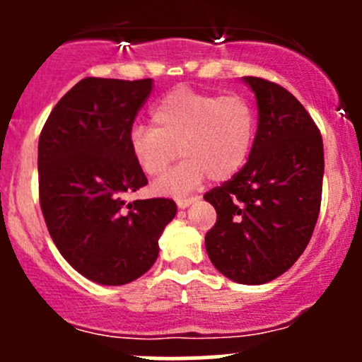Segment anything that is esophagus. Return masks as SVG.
Wrapping results in <instances>:
<instances>
[{"instance_id": "esophagus-1", "label": "esophagus", "mask_w": 362, "mask_h": 362, "mask_svg": "<svg viewBox=\"0 0 362 362\" xmlns=\"http://www.w3.org/2000/svg\"><path fill=\"white\" fill-rule=\"evenodd\" d=\"M194 202H196V198H178L177 204H178V208H182V210H184V208H187L189 204H192Z\"/></svg>"}]
</instances>
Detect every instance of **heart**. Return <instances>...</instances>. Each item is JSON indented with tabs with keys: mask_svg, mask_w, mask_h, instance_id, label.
<instances>
[{
	"mask_svg": "<svg viewBox=\"0 0 362 362\" xmlns=\"http://www.w3.org/2000/svg\"><path fill=\"white\" fill-rule=\"evenodd\" d=\"M254 136L255 113L245 98L180 87L156 103L152 126L131 129L129 151L148 177L163 175L180 152L184 160L156 180L154 191L184 196L208 175L228 180L238 173L249 159Z\"/></svg>",
	"mask_w": 362,
	"mask_h": 362,
	"instance_id": "b5f03b06",
	"label": "heart"
}]
</instances>
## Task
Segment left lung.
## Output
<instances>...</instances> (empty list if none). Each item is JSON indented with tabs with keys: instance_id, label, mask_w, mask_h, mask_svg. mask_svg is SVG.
<instances>
[{
	"instance_id": "left-lung-1",
	"label": "left lung",
	"mask_w": 362,
	"mask_h": 362,
	"mask_svg": "<svg viewBox=\"0 0 362 362\" xmlns=\"http://www.w3.org/2000/svg\"><path fill=\"white\" fill-rule=\"evenodd\" d=\"M257 101V133L245 166L204 199L217 222L204 236L211 264L259 286L286 273L315 229L324 177L320 131L279 83L243 76Z\"/></svg>"
}]
</instances>
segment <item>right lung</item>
Returning a JSON list of instances; mask_svg holds the SVG:
<instances>
[{"instance_id": "obj_1", "label": "right lung", "mask_w": 362, "mask_h": 362, "mask_svg": "<svg viewBox=\"0 0 362 362\" xmlns=\"http://www.w3.org/2000/svg\"><path fill=\"white\" fill-rule=\"evenodd\" d=\"M152 78L80 80L54 107L38 141L40 204L57 250L86 279L124 286L152 268L173 199L126 203L147 185L129 151Z\"/></svg>"}]
</instances>
